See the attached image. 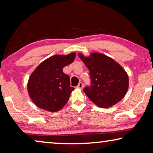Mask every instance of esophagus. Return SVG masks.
<instances>
[{
    "label": "esophagus",
    "instance_id": "esophagus-1",
    "mask_svg": "<svg viewBox=\"0 0 153 153\" xmlns=\"http://www.w3.org/2000/svg\"><path fill=\"white\" fill-rule=\"evenodd\" d=\"M77 88H79V89H82L83 87H84V84H83L82 82H79L78 86H77Z\"/></svg>",
    "mask_w": 153,
    "mask_h": 153
}]
</instances>
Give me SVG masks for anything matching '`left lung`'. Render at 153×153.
Masks as SVG:
<instances>
[{"label": "left lung", "instance_id": "1", "mask_svg": "<svg viewBox=\"0 0 153 153\" xmlns=\"http://www.w3.org/2000/svg\"><path fill=\"white\" fill-rule=\"evenodd\" d=\"M79 57L90 71L91 84L84 92L98 107H111L122 99L129 87L128 76L120 64L101 53Z\"/></svg>", "mask_w": 153, "mask_h": 153}]
</instances>
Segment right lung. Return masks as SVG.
I'll return each instance as SVG.
<instances>
[{"label": "right lung", "mask_w": 153, "mask_h": 153, "mask_svg": "<svg viewBox=\"0 0 153 153\" xmlns=\"http://www.w3.org/2000/svg\"><path fill=\"white\" fill-rule=\"evenodd\" d=\"M75 57V53L52 56L41 63L31 74L27 91L37 107L53 113L66 105L74 88L70 86L69 76L63 73V69L73 63Z\"/></svg>", "instance_id": "right-lung-1"}]
</instances>
